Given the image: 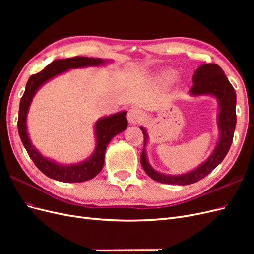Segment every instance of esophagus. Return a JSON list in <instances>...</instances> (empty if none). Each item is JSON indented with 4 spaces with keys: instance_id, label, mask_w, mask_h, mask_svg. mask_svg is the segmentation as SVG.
I'll use <instances>...</instances> for the list:
<instances>
[{
    "instance_id": "34e87169",
    "label": "esophagus",
    "mask_w": 254,
    "mask_h": 254,
    "mask_svg": "<svg viewBox=\"0 0 254 254\" xmlns=\"http://www.w3.org/2000/svg\"><path fill=\"white\" fill-rule=\"evenodd\" d=\"M144 118H145L144 112L137 108H133L131 110H129V112L127 114L128 121L130 123H132V124H139V123H141L144 120Z\"/></svg>"
}]
</instances>
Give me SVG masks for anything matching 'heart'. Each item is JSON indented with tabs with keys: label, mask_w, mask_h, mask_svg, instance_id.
Instances as JSON below:
<instances>
[{
	"label": "heart",
	"mask_w": 254,
	"mask_h": 254,
	"mask_svg": "<svg viewBox=\"0 0 254 254\" xmlns=\"http://www.w3.org/2000/svg\"><path fill=\"white\" fill-rule=\"evenodd\" d=\"M161 78L164 81H171L174 78V73L171 71H165L161 74Z\"/></svg>",
	"instance_id": "obj_1"
}]
</instances>
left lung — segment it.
I'll return each mask as SVG.
<instances>
[{
  "instance_id": "1",
  "label": "left lung",
  "mask_w": 254,
  "mask_h": 254,
  "mask_svg": "<svg viewBox=\"0 0 254 254\" xmlns=\"http://www.w3.org/2000/svg\"><path fill=\"white\" fill-rule=\"evenodd\" d=\"M193 87L190 93L191 95H213L218 99L220 112L218 117V126L220 136L216 148L210 158L195 171L183 175L168 176L156 172L147 162L145 152V145L147 142V133L141 127L144 134V148L141 153V164L145 173L151 179L167 184H187L195 183L203 179L225 159L233 141V134L236 125V94L232 84L228 80L222 68L215 64H207L199 66L193 75Z\"/></svg>"
}]
</instances>
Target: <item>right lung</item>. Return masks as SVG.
I'll use <instances>...</instances> for the list:
<instances>
[{
    "label": "right lung",
    "instance_id": "obj_1",
    "mask_svg": "<svg viewBox=\"0 0 254 254\" xmlns=\"http://www.w3.org/2000/svg\"><path fill=\"white\" fill-rule=\"evenodd\" d=\"M103 64H105V60L103 59L79 56L54 60L51 64L45 66L41 72L30 76L26 83L25 92L20 101L18 118L19 135L28 156L33 160L35 165L45 176L50 177L52 179L61 182H83L94 178L102 171L104 166L107 145L110 143L114 135L124 131L127 127L128 122L126 119V112L123 111L97 121L95 124L96 147L93 156L81 163L64 166L56 164L55 162H52V161L42 157L39 151L30 143L26 131V114L29 105L32 103V99L36 93V91L45 81L53 78L54 76L64 73L67 71L68 68L99 65Z\"/></svg>",
    "mask_w": 254,
    "mask_h": 254
}]
</instances>
